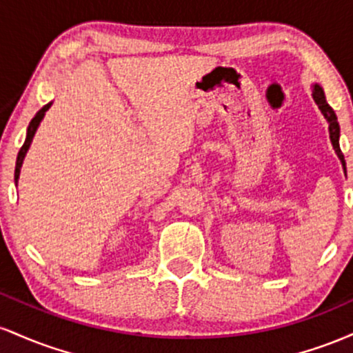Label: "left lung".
Masks as SVG:
<instances>
[{"label": "left lung", "instance_id": "8db88e82", "mask_svg": "<svg viewBox=\"0 0 353 353\" xmlns=\"http://www.w3.org/2000/svg\"><path fill=\"white\" fill-rule=\"evenodd\" d=\"M314 99H315V103H317L320 111H322L323 117L327 119V123H329L332 145H334L335 152H337V156L340 157V161H342V164L345 165V161H343V154H342V151H340V144H339L340 125H339V121H337V114H335L334 109L329 106V103L325 101V94H323L322 88L317 86V84H315V88H314Z\"/></svg>", "mask_w": 353, "mask_h": 353}]
</instances>
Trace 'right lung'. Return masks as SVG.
<instances>
[{"label":"right lung","mask_w":353,"mask_h":353,"mask_svg":"<svg viewBox=\"0 0 353 353\" xmlns=\"http://www.w3.org/2000/svg\"><path fill=\"white\" fill-rule=\"evenodd\" d=\"M50 106H51V103H48L46 106L39 109L38 114H36V116L33 117V119H31L30 125H28L26 141H24V144L21 145V149H19V152H18V159H16V169H14V182H16V184H18V179H19V171H21V165H23V159H24V156H26L28 149H30V144H31V141H33V136H34L36 129H38L39 123H41V119L44 117V112H46L48 109H50Z\"/></svg>","instance_id":"obj_1"}]
</instances>
